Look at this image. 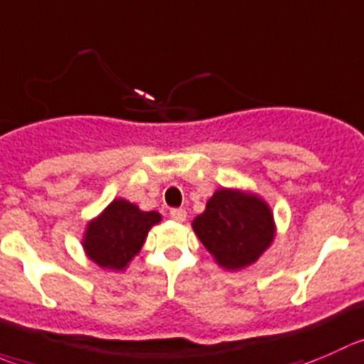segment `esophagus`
I'll use <instances>...</instances> for the list:
<instances>
[{
  "instance_id": "1",
  "label": "esophagus",
  "mask_w": 364,
  "mask_h": 364,
  "mask_svg": "<svg viewBox=\"0 0 364 364\" xmlns=\"http://www.w3.org/2000/svg\"><path fill=\"white\" fill-rule=\"evenodd\" d=\"M171 217L174 218L176 222H185L186 220V211L183 208H172Z\"/></svg>"
}]
</instances>
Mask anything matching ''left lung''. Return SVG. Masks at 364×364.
I'll return each mask as SVG.
<instances>
[{
    "mask_svg": "<svg viewBox=\"0 0 364 364\" xmlns=\"http://www.w3.org/2000/svg\"><path fill=\"white\" fill-rule=\"evenodd\" d=\"M192 225L197 238L228 270L252 264L276 232L274 217L264 200L229 188L217 190Z\"/></svg>",
    "mask_w": 364,
    "mask_h": 364,
    "instance_id": "1",
    "label": "left lung"
}]
</instances>
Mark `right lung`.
I'll return each instance as SVG.
<instances>
[{
    "mask_svg": "<svg viewBox=\"0 0 364 364\" xmlns=\"http://www.w3.org/2000/svg\"><path fill=\"white\" fill-rule=\"evenodd\" d=\"M160 220L156 211H142L128 200L115 199L88 224L83 238L85 252L100 267L122 270L142 249L149 229Z\"/></svg>",
    "mask_w": 364,
    "mask_h": 364,
    "instance_id": "add662e5",
    "label": "right lung"
}]
</instances>
